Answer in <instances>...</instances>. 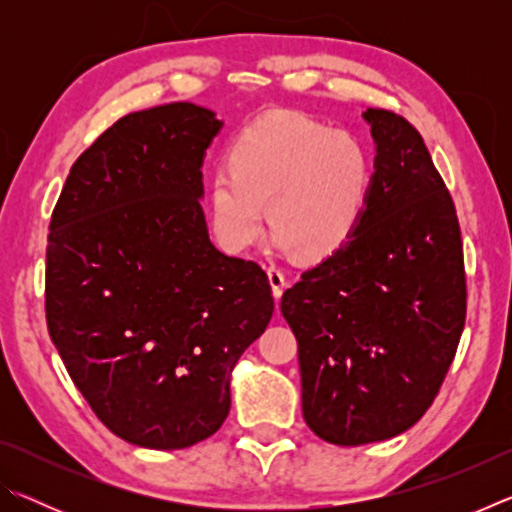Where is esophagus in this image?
<instances>
[{"label": "esophagus", "instance_id": "1", "mask_svg": "<svg viewBox=\"0 0 512 512\" xmlns=\"http://www.w3.org/2000/svg\"><path fill=\"white\" fill-rule=\"evenodd\" d=\"M266 273H268V282H271V289H273V298L280 300L284 289H287V277H284L280 268H275V266L268 268Z\"/></svg>", "mask_w": 512, "mask_h": 512}]
</instances>
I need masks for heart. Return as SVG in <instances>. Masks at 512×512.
<instances>
[{
	"instance_id": "heart-1",
	"label": "heart",
	"mask_w": 512,
	"mask_h": 512,
	"mask_svg": "<svg viewBox=\"0 0 512 512\" xmlns=\"http://www.w3.org/2000/svg\"><path fill=\"white\" fill-rule=\"evenodd\" d=\"M230 171L207 178L214 237L244 253L266 225L273 246L302 262H323L348 244L372 192V160L357 137L298 115H268L228 149Z\"/></svg>"
}]
</instances>
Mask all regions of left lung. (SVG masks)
<instances>
[{"label": "left lung", "mask_w": 512, "mask_h": 512, "mask_svg": "<svg viewBox=\"0 0 512 512\" xmlns=\"http://www.w3.org/2000/svg\"><path fill=\"white\" fill-rule=\"evenodd\" d=\"M363 119L372 192L354 237L284 291L302 415L332 445L379 443L429 409L465 325L456 210L420 133L388 110Z\"/></svg>", "instance_id": "1"}]
</instances>
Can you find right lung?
Segmentation results:
<instances>
[{"label": "right lung", "instance_id": "1", "mask_svg": "<svg viewBox=\"0 0 512 512\" xmlns=\"http://www.w3.org/2000/svg\"><path fill=\"white\" fill-rule=\"evenodd\" d=\"M221 128L189 101L121 117L74 162L51 214V341L97 418L137 447L210 438L273 316L266 273L207 232L201 169Z\"/></svg>", "mask_w": 512, "mask_h": 512}]
</instances>
